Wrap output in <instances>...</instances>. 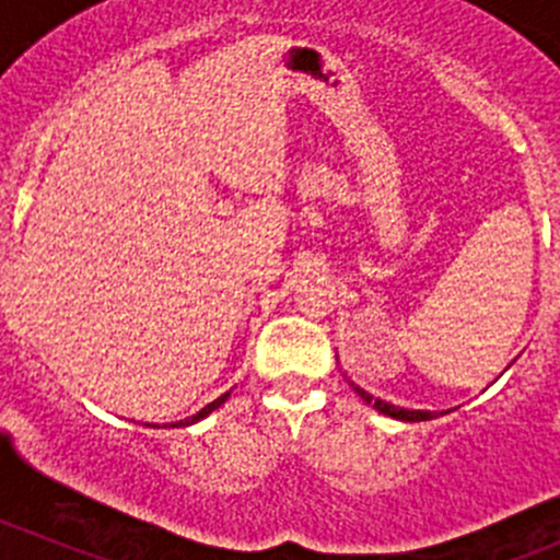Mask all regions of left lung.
Here are the masks:
<instances>
[{
	"mask_svg": "<svg viewBox=\"0 0 560 560\" xmlns=\"http://www.w3.org/2000/svg\"><path fill=\"white\" fill-rule=\"evenodd\" d=\"M358 396H361L366 405H372L374 410L385 412V416L390 418H399V421H430V418H435V412H427V410H405V407H396V405H388V401L383 399H374L372 394H366V390L355 388Z\"/></svg>",
	"mask_w": 560,
	"mask_h": 560,
	"instance_id": "8db88e82",
	"label": "left lung"
}]
</instances>
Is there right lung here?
<instances>
[{
    "label": "right lung",
    "mask_w": 560,
    "mask_h": 560,
    "mask_svg": "<svg viewBox=\"0 0 560 560\" xmlns=\"http://www.w3.org/2000/svg\"><path fill=\"white\" fill-rule=\"evenodd\" d=\"M226 396H230V394L219 396V399H215V401H210V405H208V407H202V410H199V412H197V416L186 418V421H180V424H183V427H186V424H194V421H199V418H205V416H208V412H213V410H215V407H219V405H221V401H224V399H226ZM180 424H175V427H180Z\"/></svg>",
    "instance_id": "1"
}]
</instances>
